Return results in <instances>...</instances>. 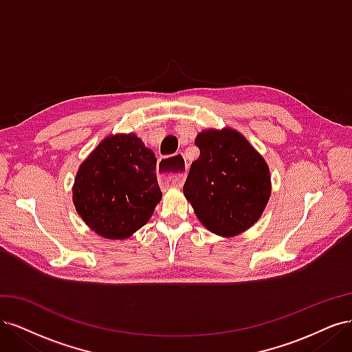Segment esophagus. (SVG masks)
Instances as JSON below:
<instances>
[{
    "instance_id": "34e87169",
    "label": "esophagus",
    "mask_w": 352,
    "mask_h": 352,
    "mask_svg": "<svg viewBox=\"0 0 352 352\" xmlns=\"http://www.w3.org/2000/svg\"><path fill=\"white\" fill-rule=\"evenodd\" d=\"M170 160L167 157L158 162V180L160 185L167 188H180L185 182V173H173L168 170Z\"/></svg>"
}]
</instances>
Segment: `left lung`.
<instances>
[{
	"instance_id": "left-lung-1",
	"label": "left lung",
	"mask_w": 352,
	"mask_h": 352,
	"mask_svg": "<svg viewBox=\"0 0 352 352\" xmlns=\"http://www.w3.org/2000/svg\"><path fill=\"white\" fill-rule=\"evenodd\" d=\"M199 157L184 195L211 233L233 238L257 223L272 194L270 170L247 138L232 127L197 135Z\"/></svg>"
}]
</instances>
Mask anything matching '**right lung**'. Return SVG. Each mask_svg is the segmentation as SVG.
Masks as SVG:
<instances>
[{
	"label": "right lung",
	"instance_id": "add662e5",
	"mask_svg": "<svg viewBox=\"0 0 352 352\" xmlns=\"http://www.w3.org/2000/svg\"><path fill=\"white\" fill-rule=\"evenodd\" d=\"M157 158L135 133L109 135L79 166L73 204L89 229L126 239L151 219L162 199Z\"/></svg>",
	"mask_w": 352,
	"mask_h": 352
}]
</instances>
